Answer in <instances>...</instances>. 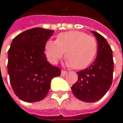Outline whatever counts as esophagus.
<instances>
[{"mask_svg": "<svg viewBox=\"0 0 123 123\" xmlns=\"http://www.w3.org/2000/svg\"><path fill=\"white\" fill-rule=\"evenodd\" d=\"M67 74V72L65 71V70H62L61 71V75H65Z\"/></svg>", "mask_w": 123, "mask_h": 123, "instance_id": "1", "label": "esophagus"}]
</instances>
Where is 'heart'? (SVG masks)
Masks as SVG:
<instances>
[{"label":"heart","mask_w":123,"mask_h":123,"mask_svg":"<svg viewBox=\"0 0 123 123\" xmlns=\"http://www.w3.org/2000/svg\"><path fill=\"white\" fill-rule=\"evenodd\" d=\"M65 52L66 65L80 70L94 60L98 52L96 39L86 33L73 31L58 35L56 40H48L45 45V55L52 64H56Z\"/></svg>","instance_id":"obj_1"}]
</instances>
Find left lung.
Instances as JSON below:
<instances>
[{"label":"left lung","mask_w":123,"mask_h":123,"mask_svg":"<svg viewBox=\"0 0 123 123\" xmlns=\"http://www.w3.org/2000/svg\"><path fill=\"white\" fill-rule=\"evenodd\" d=\"M98 41V54L90 66L77 73L78 81L71 90L78 100L93 103L101 99L111 87L114 62L112 51L105 38L91 31Z\"/></svg>","instance_id":"8db88e82"}]
</instances>
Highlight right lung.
Returning a JSON list of instances; mask_svg holds the SVG:
<instances>
[{"mask_svg": "<svg viewBox=\"0 0 123 123\" xmlns=\"http://www.w3.org/2000/svg\"><path fill=\"white\" fill-rule=\"evenodd\" d=\"M54 31L41 28L27 30L12 40L8 50V73L15 94L22 100L34 103L44 99L53 78L61 75L45 55V45Z\"/></svg>", "mask_w": 123, "mask_h": 123, "instance_id": "right-lung-1", "label": "right lung"}]
</instances>
